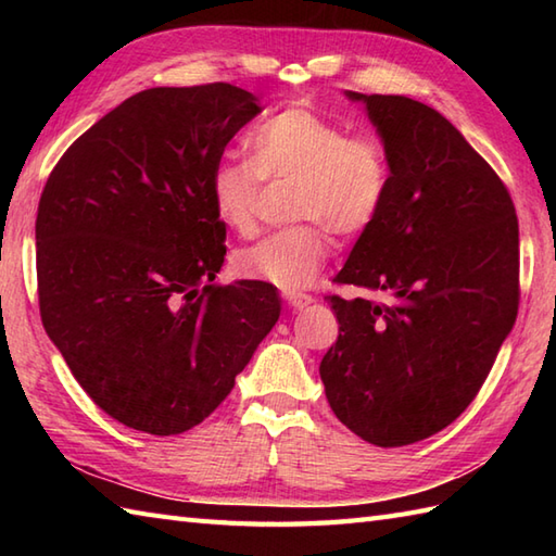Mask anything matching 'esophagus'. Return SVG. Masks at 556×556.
Segmentation results:
<instances>
[{
	"label": "esophagus",
	"mask_w": 556,
	"mask_h": 556,
	"mask_svg": "<svg viewBox=\"0 0 556 556\" xmlns=\"http://www.w3.org/2000/svg\"><path fill=\"white\" fill-rule=\"evenodd\" d=\"M285 299L289 301V305L293 311H303V308H308V305L315 301L311 293H301V291H287L285 293Z\"/></svg>",
	"instance_id": "obj_1"
}]
</instances>
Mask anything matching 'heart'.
<instances>
[{
  "label": "heart",
  "mask_w": 556,
  "mask_h": 556,
  "mask_svg": "<svg viewBox=\"0 0 556 556\" xmlns=\"http://www.w3.org/2000/svg\"><path fill=\"white\" fill-rule=\"evenodd\" d=\"M251 157H224L210 174V200L224 227L248 233L263 181H293L291 215L305 219L233 253L239 277L285 291L308 287L341 236L368 231L392 184L384 143L349 134L308 104L267 114L245 136Z\"/></svg>",
  "instance_id": "1"
}]
</instances>
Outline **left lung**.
Returning <instances> with one entry per match:
<instances>
[{"mask_svg":"<svg viewBox=\"0 0 556 556\" xmlns=\"http://www.w3.org/2000/svg\"><path fill=\"white\" fill-rule=\"evenodd\" d=\"M392 164L380 217L327 296L339 337L320 377L361 440L404 446L444 430L480 392L518 313V219L506 186L444 116L404 96H363Z\"/></svg>","mask_w":556,"mask_h":556,"instance_id":"1","label":"left lung"}]
</instances>
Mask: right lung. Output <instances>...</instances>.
Here are the masks:
<instances>
[{"label": "right lung", "mask_w": 556, "mask_h": 556, "mask_svg": "<svg viewBox=\"0 0 556 556\" xmlns=\"http://www.w3.org/2000/svg\"><path fill=\"white\" fill-rule=\"evenodd\" d=\"M255 114L257 98L231 83L136 92L45 184L35 219L45 332L126 428H195L279 320L271 285H215L227 227L210 174Z\"/></svg>", "instance_id": "1"}]
</instances>
